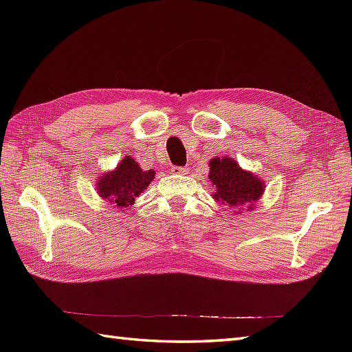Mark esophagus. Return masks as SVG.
<instances>
[{"label": "esophagus", "mask_w": 352, "mask_h": 352, "mask_svg": "<svg viewBox=\"0 0 352 352\" xmlns=\"http://www.w3.org/2000/svg\"><path fill=\"white\" fill-rule=\"evenodd\" d=\"M170 172H172V174H177V175H184V174H188L189 169L186 166H174L170 169Z\"/></svg>", "instance_id": "obj_1"}]
</instances>
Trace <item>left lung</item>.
Listing matches in <instances>:
<instances>
[{
	"label": "left lung",
	"instance_id": "8db88e82",
	"mask_svg": "<svg viewBox=\"0 0 352 352\" xmlns=\"http://www.w3.org/2000/svg\"><path fill=\"white\" fill-rule=\"evenodd\" d=\"M208 180L214 186L213 198L228 210H254V204L263 195L265 184L252 172L243 170L230 157H214L210 160Z\"/></svg>",
	"mask_w": 352,
	"mask_h": 352
}]
</instances>
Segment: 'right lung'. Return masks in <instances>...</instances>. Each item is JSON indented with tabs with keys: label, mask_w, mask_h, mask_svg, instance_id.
Segmentation results:
<instances>
[{
	"label": "right lung",
	"mask_w": 352,
	"mask_h": 352,
	"mask_svg": "<svg viewBox=\"0 0 352 352\" xmlns=\"http://www.w3.org/2000/svg\"><path fill=\"white\" fill-rule=\"evenodd\" d=\"M154 175L155 172L153 169L144 170L133 157L125 155L115 170L104 172L96 182V190L101 198L122 210L133 206L136 198L154 180Z\"/></svg>",
	"instance_id": "obj_1"
}]
</instances>
